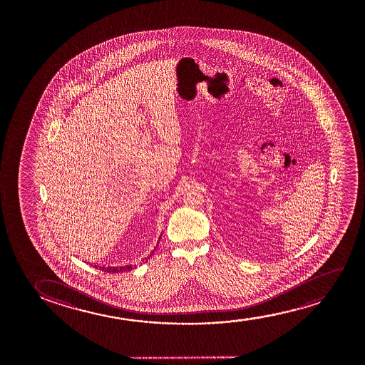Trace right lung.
<instances>
[{
    "mask_svg": "<svg viewBox=\"0 0 365 365\" xmlns=\"http://www.w3.org/2000/svg\"><path fill=\"white\" fill-rule=\"evenodd\" d=\"M157 247H158V243H157ZM155 253V250H152L150 252V255L145 258V262H147V259H150V257H152V255ZM93 267H96V268H100L102 272H107V273H122V272H128V270L132 269L133 268V265H120V267H105V265H96L92 264Z\"/></svg>",
    "mask_w": 365,
    "mask_h": 365,
    "instance_id": "add662e5",
    "label": "right lung"
}]
</instances>
